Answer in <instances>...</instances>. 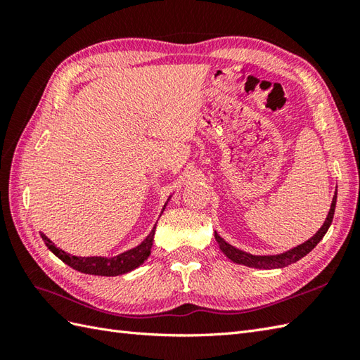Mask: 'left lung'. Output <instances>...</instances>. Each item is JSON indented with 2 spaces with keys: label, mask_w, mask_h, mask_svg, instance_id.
<instances>
[{
  "label": "left lung",
  "mask_w": 360,
  "mask_h": 360,
  "mask_svg": "<svg viewBox=\"0 0 360 360\" xmlns=\"http://www.w3.org/2000/svg\"><path fill=\"white\" fill-rule=\"evenodd\" d=\"M335 200H338V193H335L334 198H333L331 209H330V212H328V217L325 219V223H323L322 227L319 229V232L314 236H311L308 241H304L303 244H300V246H297L294 249H289L288 252H283V254H278V255H252V254H248V252H243L240 249L231 246V244L226 243L217 232H215V240L218 243L219 249L223 250V254L229 259H232L233 263L244 264V266H249V267H257V269H277V267H285L288 264H292V263L298 262V259L303 258L304 255H308L309 252L320 243V240L323 238L325 233L328 232V229H330V226L333 223L334 210H335Z\"/></svg>",
  "instance_id": "left-lung-1"
}]
</instances>
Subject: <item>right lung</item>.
<instances>
[{
    "label": "right lung",
    "mask_w": 360,
    "mask_h": 360,
    "mask_svg": "<svg viewBox=\"0 0 360 360\" xmlns=\"http://www.w3.org/2000/svg\"><path fill=\"white\" fill-rule=\"evenodd\" d=\"M155 231H156V226L153 227V231L150 232V235L139 244V246H136L133 249L124 252V254H119V255L111 257V258H106V257H75V255L68 254V252L57 248L56 244H53L44 233L40 232V235H41L44 244L48 246V249L52 252V254L58 257L68 266H71L72 269L83 272V274H89V275L116 277V275H122V274H127L129 271L136 269L137 266H141L145 262V259L150 257L151 248H153V238H155Z\"/></svg>",
    "instance_id": "right-lung-1"
}]
</instances>
